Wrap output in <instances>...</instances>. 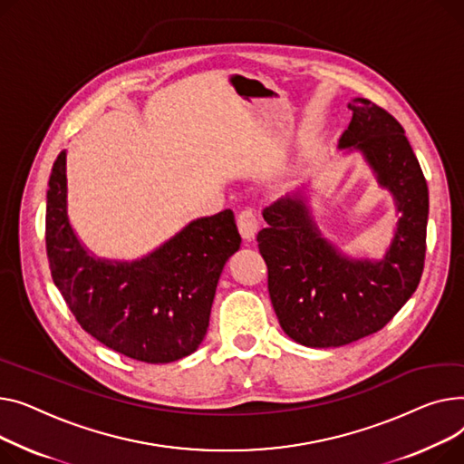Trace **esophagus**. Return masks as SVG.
Listing matches in <instances>:
<instances>
[{
  "mask_svg": "<svg viewBox=\"0 0 464 464\" xmlns=\"http://www.w3.org/2000/svg\"><path fill=\"white\" fill-rule=\"evenodd\" d=\"M237 230L245 241H253L258 232V219L253 209H243L237 215Z\"/></svg>",
  "mask_w": 464,
  "mask_h": 464,
  "instance_id": "1",
  "label": "esophagus"
}]
</instances>
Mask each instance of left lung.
I'll use <instances>...</instances> for the list:
<instances>
[{
  "instance_id": "8db88e82",
  "label": "left lung",
  "mask_w": 464,
  "mask_h": 464,
  "mask_svg": "<svg viewBox=\"0 0 464 464\" xmlns=\"http://www.w3.org/2000/svg\"><path fill=\"white\" fill-rule=\"evenodd\" d=\"M348 108L352 121L337 148L362 153L399 215L384 256L353 258L324 237L305 187L264 208L267 227L256 236L281 328L311 348L343 346L382 330L416 292L425 262L429 190L404 129L367 99H352Z\"/></svg>"
}]
</instances>
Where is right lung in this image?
<instances>
[{"label": "right lung", "instance_id": "1", "mask_svg": "<svg viewBox=\"0 0 464 464\" xmlns=\"http://www.w3.org/2000/svg\"><path fill=\"white\" fill-rule=\"evenodd\" d=\"M234 213L190 221L134 260L95 256L67 211V151L52 167L46 193V251L52 279L92 337L127 358L170 363L202 343L217 283L239 249Z\"/></svg>", "mask_w": 464, "mask_h": 464}]
</instances>
